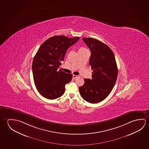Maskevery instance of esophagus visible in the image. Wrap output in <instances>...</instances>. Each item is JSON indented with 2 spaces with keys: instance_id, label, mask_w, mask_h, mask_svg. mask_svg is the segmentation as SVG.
Masks as SVG:
<instances>
[{
  "instance_id": "obj_1",
  "label": "esophagus",
  "mask_w": 149,
  "mask_h": 149,
  "mask_svg": "<svg viewBox=\"0 0 149 149\" xmlns=\"http://www.w3.org/2000/svg\"><path fill=\"white\" fill-rule=\"evenodd\" d=\"M79 76L78 75H73V77L74 79H76V78H78L79 77Z\"/></svg>"
}]
</instances>
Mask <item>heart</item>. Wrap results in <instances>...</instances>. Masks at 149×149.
<instances>
[{
  "mask_svg": "<svg viewBox=\"0 0 149 149\" xmlns=\"http://www.w3.org/2000/svg\"><path fill=\"white\" fill-rule=\"evenodd\" d=\"M87 50V49H86V48H84V47H79V48L78 51H84V50Z\"/></svg>",
  "mask_w": 149,
  "mask_h": 149,
  "instance_id": "obj_1",
  "label": "heart"
}]
</instances>
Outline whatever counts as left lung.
I'll return each instance as SVG.
<instances>
[{
    "instance_id": "left-lung-1",
    "label": "left lung",
    "mask_w": 149,
    "mask_h": 149,
    "mask_svg": "<svg viewBox=\"0 0 149 149\" xmlns=\"http://www.w3.org/2000/svg\"><path fill=\"white\" fill-rule=\"evenodd\" d=\"M91 51L89 65L92 79H84L79 87L81 97L88 102L95 103L105 99L117 80L118 70L114 54L110 47L92 38H83Z\"/></svg>"
}]
</instances>
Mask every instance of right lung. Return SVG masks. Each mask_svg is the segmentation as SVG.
<instances>
[{"instance_id": "add662e5", "label": "right lung", "mask_w": 149, "mask_h": 149, "mask_svg": "<svg viewBox=\"0 0 149 149\" xmlns=\"http://www.w3.org/2000/svg\"><path fill=\"white\" fill-rule=\"evenodd\" d=\"M79 37L54 36L39 47L32 63V71L37 89L44 97L54 100L63 95L65 85L71 81L72 74L58 70L67 50Z\"/></svg>"}]
</instances>
